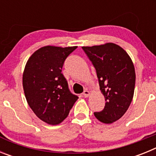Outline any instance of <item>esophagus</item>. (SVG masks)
<instances>
[{
  "instance_id": "1",
  "label": "esophagus",
  "mask_w": 156,
  "mask_h": 156,
  "mask_svg": "<svg viewBox=\"0 0 156 156\" xmlns=\"http://www.w3.org/2000/svg\"><path fill=\"white\" fill-rule=\"evenodd\" d=\"M83 97H85V98L89 97V95H90V92L88 91V90H84V91H83Z\"/></svg>"
}]
</instances>
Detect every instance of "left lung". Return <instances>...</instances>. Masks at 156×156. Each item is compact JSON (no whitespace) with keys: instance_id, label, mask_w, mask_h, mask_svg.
<instances>
[{"instance_id":"1","label":"left lung","mask_w":156,"mask_h":156,"mask_svg":"<svg viewBox=\"0 0 156 156\" xmlns=\"http://www.w3.org/2000/svg\"><path fill=\"white\" fill-rule=\"evenodd\" d=\"M94 66L100 90L105 99L102 111L94 112L100 122L112 123L127 111L133 97L134 66L126 51L113 43L82 47Z\"/></svg>"}]
</instances>
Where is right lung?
Segmentation results:
<instances>
[{
	"label": "right lung",
	"mask_w": 156,
	"mask_h": 156,
	"mask_svg": "<svg viewBox=\"0 0 156 156\" xmlns=\"http://www.w3.org/2000/svg\"><path fill=\"white\" fill-rule=\"evenodd\" d=\"M76 48L43 47L30 56L25 66L23 85L27 102L48 124L62 122L78 99L70 92L62 73L65 60Z\"/></svg>",
	"instance_id": "right-lung-1"
}]
</instances>
